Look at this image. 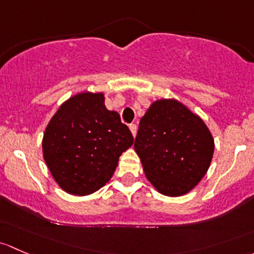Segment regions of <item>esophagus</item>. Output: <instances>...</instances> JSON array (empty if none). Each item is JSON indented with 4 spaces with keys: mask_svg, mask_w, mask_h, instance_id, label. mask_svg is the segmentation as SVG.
Instances as JSON below:
<instances>
[{
    "mask_svg": "<svg viewBox=\"0 0 254 254\" xmlns=\"http://www.w3.org/2000/svg\"><path fill=\"white\" fill-rule=\"evenodd\" d=\"M129 129L132 132L133 137H135V133H137V126L135 125H129Z\"/></svg>",
    "mask_w": 254,
    "mask_h": 254,
    "instance_id": "1",
    "label": "esophagus"
}]
</instances>
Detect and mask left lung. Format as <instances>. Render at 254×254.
Here are the masks:
<instances>
[{
  "label": "left lung",
  "mask_w": 254,
  "mask_h": 254,
  "mask_svg": "<svg viewBox=\"0 0 254 254\" xmlns=\"http://www.w3.org/2000/svg\"><path fill=\"white\" fill-rule=\"evenodd\" d=\"M134 150L156 190L180 197L204 177L213 159L214 139L198 115L175 99H161L140 119Z\"/></svg>",
  "instance_id": "8db88e82"
}]
</instances>
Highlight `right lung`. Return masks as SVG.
<instances>
[{
	"label": "right lung",
	"mask_w": 254,
	"mask_h": 254,
	"mask_svg": "<svg viewBox=\"0 0 254 254\" xmlns=\"http://www.w3.org/2000/svg\"><path fill=\"white\" fill-rule=\"evenodd\" d=\"M103 93H79L64 101L43 138L44 160L60 187L88 195L114 175L119 158L133 144L129 128L106 109Z\"/></svg>",
	"instance_id": "right-lung-1"
}]
</instances>
